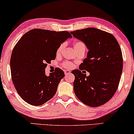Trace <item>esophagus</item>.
<instances>
[{
	"label": "esophagus",
	"mask_w": 134,
	"mask_h": 134,
	"mask_svg": "<svg viewBox=\"0 0 134 134\" xmlns=\"http://www.w3.org/2000/svg\"><path fill=\"white\" fill-rule=\"evenodd\" d=\"M64 73L65 75H68L70 74V71L68 70H64Z\"/></svg>",
	"instance_id": "1"
}]
</instances>
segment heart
<instances>
[{
	"label": "heart",
	"mask_w": 134,
	"mask_h": 134,
	"mask_svg": "<svg viewBox=\"0 0 134 134\" xmlns=\"http://www.w3.org/2000/svg\"><path fill=\"white\" fill-rule=\"evenodd\" d=\"M65 43H62V44L59 45L57 50H56V54L59 55V54L61 53L65 47ZM73 47H74L75 50L76 52H80L81 50H85L86 47V44L82 41H76L74 42V43H73ZM62 65L64 68H66V69H70V68L73 67V64L69 61L64 62L62 64Z\"/></svg>",
	"instance_id": "obj_1"
}]
</instances>
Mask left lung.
Returning <instances> with one entry per match:
<instances>
[{
	"instance_id": "8db88e82",
	"label": "left lung",
	"mask_w": 134,
	"mask_h": 134,
	"mask_svg": "<svg viewBox=\"0 0 134 134\" xmlns=\"http://www.w3.org/2000/svg\"><path fill=\"white\" fill-rule=\"evenodd\" d=\"M70 33L88 49L80 69L87 71L90 76L79 70L71 71L75 75V95L88 106H100L112 98L119 85L123 64L121 48L112 34L95 28Z\"/></svg>"
}]
</instances>
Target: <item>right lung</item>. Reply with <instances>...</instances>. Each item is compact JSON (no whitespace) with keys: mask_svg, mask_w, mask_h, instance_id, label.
<instances>
[{"mask_svg":"<svg viewBox=\"0 0 134 134\" xmlns=\"http://www.w3.org/2000/svg\"><path fill=\"white\" fill-rule=\"evenodd\" d=\"M71 37L67 31L36 29L24 34L17 42L11 56V78L17 92L25 102L40 105L55 95L64 73L56 68L47 76L45 69L55 59L59 45Z\"/></svg>","mask_w":134,"mask_h":134,"instance_id":"right-lung-1","label":"right lung"}]
</instances>
